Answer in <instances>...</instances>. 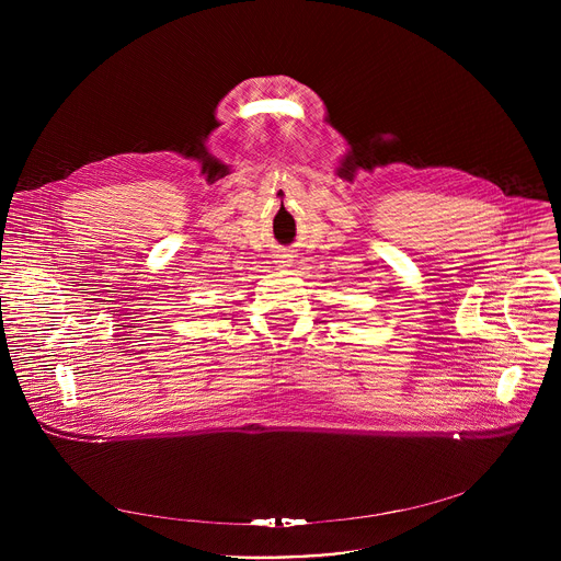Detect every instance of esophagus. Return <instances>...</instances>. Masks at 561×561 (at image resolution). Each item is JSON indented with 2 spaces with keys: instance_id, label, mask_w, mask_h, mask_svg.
I'll return each instance as SVG.
<instances>
[{
  "instance_id": "obj_1",
  "label": "esophagus",
  "mask_w": 561,
  "mask_h": 561,
  "mask_svg": "<svg viewBox=\"0 0 561 561\" xmlns=\"http://www.w3.org/2000/svg\"><path fill=\"white\" fill-rule=\"evenodd\" d=\"M277 264H279V266H290L288 255H279V257H277Z\"/></svg>"
}]
</instances>
